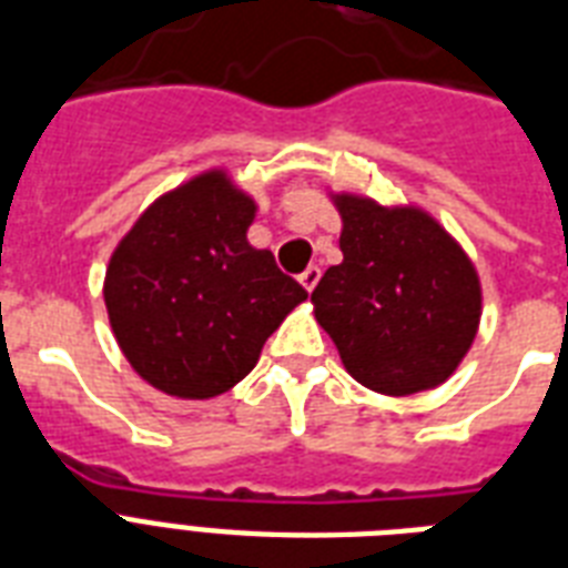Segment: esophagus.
<instances>
[{
  "label": "esophagus",
  "mask_w": 568,
  "mask_h": 568,
  "mask_svg": "<svg viewBox=\"0 0 568 568\" xmlns=\"http://www.w3.org/2000/svg\"><path fill=\"white\" fill-rule=\"evenodd\" d=\"M298 281H302V287H305L307 293H313V287L320 284V266H307V270L298 275Z\"/></svg>",
  "instance_id": "obj_1"
}]
</instances>
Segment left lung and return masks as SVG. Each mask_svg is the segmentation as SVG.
I'll list each match as a JSON object with an SVG mask.
<instances>
[{
    "label": "left lung",
    "instance_id": "1",
    "mask_svg": "<svg viewBox=\"0 0 568 568\" xmlns=\"http://www.w3.org/2000/svg\"><path fill=\"white\" fill-rule=\"evenodd\" d=\"M343 263L311 293L357 384L381 396L439 387L460 366L480 322V278L464 246L416 205L331 193Z\"/></svg>",
    "mask_w": 568,
    "mask_h": 568
}]
</instances>
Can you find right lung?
<instances>
[{
  "label": "right lung",
  "instance_id": "1",
  "mask_svg": "<svg viewBox=\"0 0 568 568\" xmlns=\"http://www.w3.org/2000/svg\"><path fill=\"white\" fill-rule=\"evenodd\" d=\"M255 199L225 170L166 190L116 243L104 307L131 369L175 398H213L255 369L307 290L255 248Z\"/></svg>",
  "mask_w": 568,
  "mask_h": 568
}]
</instances>
